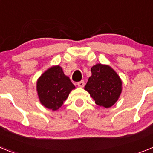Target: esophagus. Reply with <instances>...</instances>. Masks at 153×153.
I'll use <instances>...</instances> for the list:
<instances>
[{"instance_id":"esophagus-1","label":"esophagus","mask_w":153,"mask_h":153,"mask_svg":"<svg viewBox=\"0 0 153 153\" xmlns=\"http://www.w3.org/2000/svg\"><path fill=\"white\" fill-rule=\"evenodd\" d=\"M84 85H85L84 80H81L77 83V86H79V87H83V86H84Z\"/></svg>"}]
</instances>
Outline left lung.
<instances>
[{
  "label": "left lung",
  "instance_id": "left-lung-1",
  "mask_svg": "<svg viewBox=\"0 0 153 153\" xmlns=\"http://www.w3.org/2000/svg\"><path fill=\"white\" fill-rule=\"evenodd\" d=\"M91 73L85 90L98 106L111 107L122 92V81L120 76L111 67L100 63L93 66Z\"/></svg>",
  "mask_w": 153,
  "mask_h": 153
}]
</instances>
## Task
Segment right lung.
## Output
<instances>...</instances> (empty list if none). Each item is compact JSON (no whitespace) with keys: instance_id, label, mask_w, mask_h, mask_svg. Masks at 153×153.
<instances>
[{"instance_id":"obj_1","label":"right lung","mask_w":153,"mask_h":153,"mask_svg":"<svg viewBox=\"0 0 153 153\" xmlns=\"http://www.w3.org/2000/svg\"><path fill=\"white\" fill-rule=\"evenodd\" d=\"M75 86L63 74L60 66L52 67L40 76L36 83V90L42 105L56 110L63 104Z\"/></svg>"}]
</instances>
